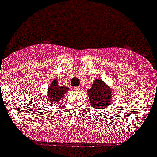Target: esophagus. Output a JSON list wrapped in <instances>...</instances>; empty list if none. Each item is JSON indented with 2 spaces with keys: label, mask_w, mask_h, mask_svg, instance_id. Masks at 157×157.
<instances>
[{
  "label": "esophagus",
  "mask_w": 157,
  "mask_h": 157,
  "mask_svg": "<svg viewBox=\"0 0 157 157\" xmlns=\"http://www.w3.org/2000/svg\"><path fill=\"white\" fill-rule=\"evenodd\" d=\"M73 90H74V91H81V87H75V88H73Z\"/></svg>",
  "instance_id": "1"
}]
</instances>
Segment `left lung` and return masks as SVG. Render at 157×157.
I'll return each mask as SVG.
<instances>
[{
  "label": "left lung",
  "mask_w": 157,
  "mask_h": 157,
  "mask_svg": "<svg viewBox=\"0 0 157 157\" xmlns=\"http://www.w3.org/2000/svg\"><path fill=\"white\" fill-rule=\"evenodd\" d=\"M89 101L96 109H105L113 99V92L101 79H96L90 89H88Z\"/></svg>",
  "instance_id": "8db88e82"
}]
</instances>
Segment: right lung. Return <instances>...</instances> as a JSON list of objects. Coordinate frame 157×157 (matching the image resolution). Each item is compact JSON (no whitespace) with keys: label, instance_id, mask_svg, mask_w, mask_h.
<instances>
[{"label":"right lung","instance_id":"1","mask_svg":"<svg viewBox=\"0 0 157 157\" xmlns=\"http://www.w3.org/2000/svg\"><path fill=\"white\" fill-rule=\"evenodd\" d=\"M68 90H69V89L68 87L60 86L58 84V81H57V79L55 78L51 82L49 87H48V91L46 93L45 101L48 105H57L61 101V98L63 97V96Z\"/></svg>","mask_w":157,"mask_h":157}]
</instances>
